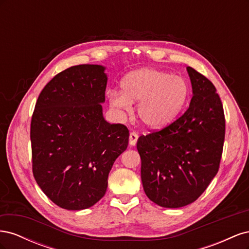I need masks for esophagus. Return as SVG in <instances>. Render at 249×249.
<instances>
[{"label":"esophagus","instance_id":"esophagus-1","mask_svg":"<svg viewBox=\"0 0 249 249\" xmlns=\"http://www.w3.org/2000/svg\"><path fill=\"white\" fill-rule=\"evenodd\" d=\"M137 140H138V134L135 133V132L130 133V139H129L130 145H131V146H135V145H136Z\"/></svg>","mask_w":249,"mask_h":249}]
</instances>
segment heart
<instances>
[{
	"instance_id": "heart-1",
	"label": "heart",
	"mask_w": 249,
	"mask_h": 249,
	"mask_svg": "<svg viewBox=\"0 0 249 249\" xmlns=\"http://www.w3.org/2000/svg\"><path fill=\"white\" fill-rule=\"evenodd\" d=\"M189 97L185 79L161 70L145 67L130 71L120 81V92L110 94V105L129 112L138 102L137 114L148 129L167 126L183 110Z\"/></svg>"
}]
</instances>
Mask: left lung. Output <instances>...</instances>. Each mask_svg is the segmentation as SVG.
<instances>
[{"instance_id": "8db88e82", "label": "left lung", "mask_w": 249, "mask_h": 249, "mask_svg": "<svg viewBox=\"0 0 249 249\" xmlns=\"http://www.w3.org/2000/svg\"><path fill=\"white\" fill-rule=\"evenodd\" d=\"M192 86L189 108L165 129L140 136L141 180L146 196L163 208H182L196 200L217 175L225 120L216 88L187 67Z\"/></svg>"}]
</instances>
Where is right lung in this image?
Returning a JSON list of instances; mask_svg holds the SVG:
<instances>
[{
    "label": "right lung",
    "instance_id": "right-lung-1",
    "mask_svg": "<svg viewBox=\"0 0 249 249\" xmlns=\"http://www.w3.org/2000/svg\"><path fill=\"white\" fill-rule=\"evenodd\" d=\"M97 64L71 66L42 89L31 122L33 175L60 208L92 207L107 191L109 172L127 147L129 130L104 117L108 77Z\"/></svg>",
    "mask_w": 249,
    "mask_h": 249
}]
</instances>
